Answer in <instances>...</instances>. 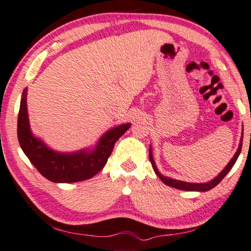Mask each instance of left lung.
I'll return each instance as SVG.
<instances>
[{"instance_id": "left-lung-1", "label": "left lung", "mask_w": 251, "mask_h": 251, "mask_svg": "<svg viewBox=\"0 0 251 251\" xmlns=\"http://www.w3.org/2000/svg\"><path fill=\"white\" fill-rule=\"evenodd\" d=\"M244 131V129H243ZM243 137H244V132H243ZM243 137H241L240 140V143H239V147L237 149V151L235 153V155L232 156V159L230 160L229 163L226 165V168L224 169L221 173H219L216 177L212 181H209L207 183H187V182H182V181H178V179H173V178H170V177H166L164 175H162L159 170H157L156 165H155V162L153 160V155H152V150H151V147H150V151H149V156H150V161H151V164H152V168L154 170L155 174L159 176V178L161 179L162 182L164 184H166L168 186L171 187H174V188H177V190H182V191H195V192H206V191H209L214 188L215 186L217 185L218 183H221L222 179L226 176L227 173L229 172L231 170L232 166L236 163L237 159H238V156L241 152V146H243Z\"/></svg>"}]
</instances>
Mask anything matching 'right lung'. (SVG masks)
I'll use <instances>...</instances> for the list:
<instances>
[{"label": "right lung", "instance_id": "add662e5", "mask_svg": "<svg viewBox=\"0 0 251 251\" xmlns=\"http://www.w3.org/2000/svg\"><path fill=\"white\" fill-rule=\"evenodd\" d=\"M24 89L17 118V138L25 155L44 177L54 183H74L89 179L102 170L111 154L114 143L130 128V123L107 131L95 148L73 153L51 150L41 139L34 137L29 126Z\"/></svg>", "mask_w": 251, "mask_h": 251}]
</instances>
